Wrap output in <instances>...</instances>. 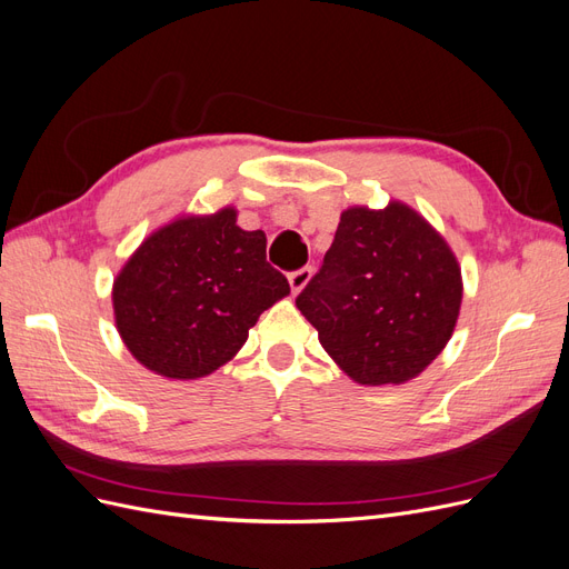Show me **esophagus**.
<instances>
[{
  "instance_id": "1",
  "label": "esophagus",
  "mask_w": 569,
  "mask_h": 569,
  "mask_svg": "<svg viewBox=\"0 0 569 569\" xmlns=\"http://www.w3.org/2000/svg\"><path fill=\"white\" fill-rule=\"evenodd\" d=\"M313 278V268L311 266H303V268H299V270H295V272H289V287H291V291H295V295H299V291L308 284V280Z\"/></svg>"
}]
</instances>
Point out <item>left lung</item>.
<instances>
[{"instance_id":"obj_1","label":"left lung","mask_w":569,"mask_h":569,"mask_svg":"<svg viewBox=\"0 0 569 569\" xmlns=\"http://www.w3.org/2000/svg\"><path fill=\"white\" fill-rule=\"evenodd\" d=\"M460 268L449 244L408 206L341 213L297 308L322 349L360 385H401L451 339L460 311Z\"/></svg>"}]
</instances>
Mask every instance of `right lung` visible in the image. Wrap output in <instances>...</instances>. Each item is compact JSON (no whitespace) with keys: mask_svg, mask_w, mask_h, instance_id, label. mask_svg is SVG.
Segmentation results:
<instances>
[{"mask_svg":"<svg viewBox=\"0 0 569 569\" xmlns=\"http://www.w3.org/2000/svg\"><path fill=\"white\" fill-rule=\"evenodd\" d=\"M287 295V278L266 261V234L222 209L147 237L113 282V313L144 368L197 380L226 366L258 316Z\"/></svg>","mask_w":569,"mask_h":569,"instance_id":"1","label":"right lung"}]
</instances>
